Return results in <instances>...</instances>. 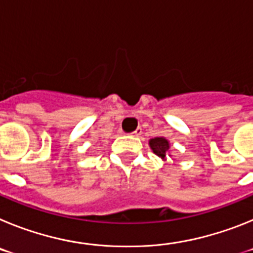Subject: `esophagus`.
Instances as JSON below:
<instances>
[{"label":"esophagus","instance_id":"34e87169","mask_svg":"<svg viewBox=\"0 0 253 253\" xmlns=\"http://www.w3.org/2000/svg\"><path fill=\"white\" fill-rule=\"evenodd\" d=\"M140 135H142V129L138 128L137 130H135V131H134V133H133V137H140Z\"/></svg>","mask_w":253,"mask_h":253}]
</instances>
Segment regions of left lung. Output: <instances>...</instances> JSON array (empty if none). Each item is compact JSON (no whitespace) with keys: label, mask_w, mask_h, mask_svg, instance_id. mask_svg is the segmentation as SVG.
I'll use <instances>...</instances> for the list:
<instances>
[{"label":"left lung","mask_w":253,"mask_h":253,"mask_svg":"<svg viewBox=\"0 0 253 253\" xmlns=\"http://www.w3.org/2000/svg\"><path fill=\"white\" fill-rule=\"evenodd\" d=\"M149 147H151L152 152H153L157 157H160L162 161L167 160V156L171 157L169 154V148H171V144H169V140L166 139L165 137H156L149 139Z\"/></svg>","instance_id":"left-lung-1"}]
</instances>
